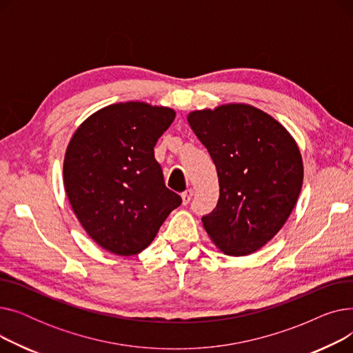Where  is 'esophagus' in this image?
Returning <instances> with one entry per match:
<instances>
[{
  "label": "esophagus",
  "instance_id": "esophagus-1",
  "mask_svg": "<svg viewBox=\"0 0 353 353\" xmlns=\"http://www.w3.org/2000/svg\"><path fill=\"white\" fill-rule=\"evenodd\" d=\"M193 194H194L193 189H188L186 192H184V193L181 194V200H183V205H184V206L189 205L190 200H192V197H193Z\"/></svg>",
  "mask_w": 353,
  "mask_h": 353
}]
</instances>
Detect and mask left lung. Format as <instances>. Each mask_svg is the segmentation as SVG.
Instances as JSON below:
<instances>
[{"instance_id":"left-lung-1","label":"left lung","mask_w":353,"mask_h":353,"mask_svg":"<svg viewBox=\"0 0 353 353\" xmlns=\"http://www.w3.org/2000/svg\"><path fill=\"white\" fill-rule=\"evenodd\" d=\"M188 121L219 179L217 205L201 217L203 228L225 254H252L283 228L298 201V143L270 114L245 103L194 110Z\"/></svg>"}]
</instances>
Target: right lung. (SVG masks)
Returning <instances> with one entry per match:
<instances>
[{
  "label": "right lung",
  "instance_id": "1",
  "mask_svg": "<svg viewBox=\"0 0 353 353\" xmlns=\"http://www.w3.org/2000/svg\"><path fill=\"white\" fill-rule=\"evenodd\" d=\"M174 117L170 107L110 104L87 117L67 145L68 201L87 234L110 253L143 252L181 205L154 159V145Z\"/></svg>",
  "mask_w": 353,
  "mask_h": 353
}]
</instances>
